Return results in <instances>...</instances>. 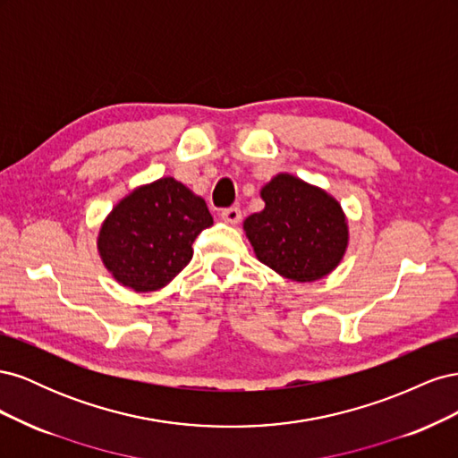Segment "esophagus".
Returning <instances> with one entry per match:
<instances>
[{
  "label": "esophagus",
  "instance_id": "1",
  "mask_svg": "<svg viewBox=\"0 0 458 458\" xmlns=\"http://www.w3.org/2000/svg\"><path fill=\"white\" fill-rule=\"evenodd\" d=\"M241 217H242V214H241V210H239L237 206L225 208V210L221 212V219H224L225 224H229V225H237L239 221H241Z\"/></svg>",
  "mask_w": 458,
  "mask_h": 458
}]
</instances>
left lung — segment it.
I'll list each match as a JSON object with an SVG mask.
<instances>
[{
  "mask_svg": "<svg viewBox=\"0 0 458 458\" xmlns=\"http://www.w3.org/2000/svg\"><path fill=\"white\" fill-rule=\"evenodd\" d=\"M259 197L266 206L242 227L261 263L296 283L318 281L340 266L350 225L330 192L281 172L261 187Z\"/></svg>",
  "mask_w": 458,
  "mask_h": 458,
  "instance_id": "left-lung-1",
  "label": "left lung"
}]
</instances>
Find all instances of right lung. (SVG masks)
Returning <instances> with one entry per match:
<instances>
[{"label": "right lung", "mask_w": 458, "mask_h": 458, "mask_svg": "<svg viewBox=\"0 0 458 458\" xmlns=\"http://www.w3.org/2000/svg\"><path fill=\"white\" fill-rule=\"evenodd\" d=\"M214 224L202 197L174 177L135 187L106 214L97 252L113 279L133 293H155L192 258V242Z\"/></svg>", "instance_id": "obj_1"}]
</instances>
